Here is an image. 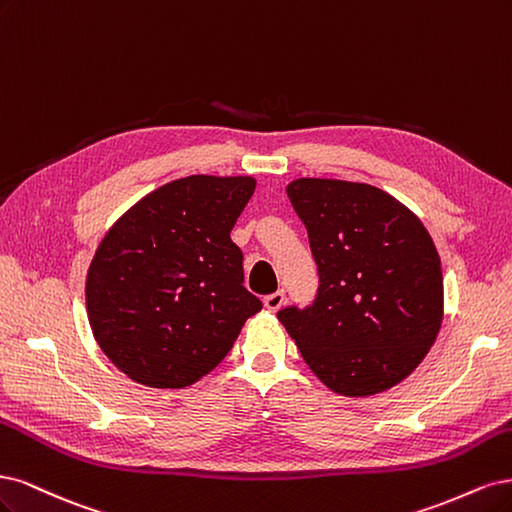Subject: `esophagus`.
Here are the masks:
<instances>
[{"mask_svg": "<svg viewBox=\"0 0 512 512\" xmlns=\"http://www.w3.org/2000/svg\"><path fill=\"white\" fill-rule=\"evenodd\" d=\"M263 304H266L268 310L276 312L280 306L285 304V291H274V293L266 295V298H263Z\"/></svg>", "mask_w": 512, "mask_h": 512, "instance_id": "34e87169", "label": "esophagus"}]
</instances>
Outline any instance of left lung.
I'll use <instances>...</instances> for the list:
<instances>
[{
  "instance_id": "8db88e82",
  "label": "left lung",
  "mask_w": 512,
  "mask_h": 512,
  "mask_svg": "<svg viewBox=\"0 0 512 512\" xmlns=\"http://www.w3.org/2000/svg\"><path fill=\"white\" fill-rule=\"evenodd\" d=\"M319 287L278 319L336 393H381L415 370L442 323V270L423 223L372 185L298 178L287 187Z\"/></svg>"
}]
</instances>
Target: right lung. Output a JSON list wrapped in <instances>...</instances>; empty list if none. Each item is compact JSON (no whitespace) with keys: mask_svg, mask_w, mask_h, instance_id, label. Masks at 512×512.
Returning a JSON list of instances; mask_svg holds the SVG:
<instances>
[{"mask_svg":"<svg viewBox=\"0 0 512 512\" xmlns=\"http://www.w3.org/2000/svg\"><path fill=\"white\" fill-rule=\"evenodd\" d=\"M253 191L251 176L174 180L142 197L97 246L87 274L89 323L131 381L193 385L261 310L229 238Z\"/></svg>","mask_w":512,"mask_h":512,"instance_id":"1","label":"right lung"}]
</instances>
